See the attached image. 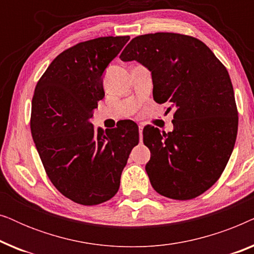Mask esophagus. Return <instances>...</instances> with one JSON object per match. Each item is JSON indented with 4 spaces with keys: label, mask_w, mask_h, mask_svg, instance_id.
I'll use <instances>...</instances> for the list:
<instances>
[{
    "label": "esophagus",
    "mask_w": 254,
    "mask_h": 254,
    "mask_svg": "<svg viewBox=\"0 0 254 254\" xmlns=\"http://www.w3.org/2000/svg\"><path fill=\"white\" fill-rule=\"evenodd\" d=\"M138 131H140V141L142 142V131H143V126L142 125L138 126Z\"/></svg>",
    "instance_id": "1"
}]
</instances>
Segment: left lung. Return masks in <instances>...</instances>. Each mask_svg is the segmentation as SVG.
<instances>
[{"label":"left lung","mask_w":254,"mask_h":254,"mask_svg":"<svg viewBox=\"0 0 254 254\" xmlns=\"http://www.w3.org/2000/svg\"><path fill=\"white\" fill-rule=\"evenodd\" d=\"M151 71L156 103L175 109L173 130L143 128L145 171L163 196L190 200L220 178L234 150L238 111L227 68L196 38L157 32L131 39L120 55Z\"/></svg>","instance_id":"obj_1"}]
</instances>
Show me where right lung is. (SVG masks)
Instances as JSON below:
<instances>
[{
  "label": "right lung",
  "mask_w": 254,
  "mask_h": 254,
  "mask_svg": "<svg viewBox=\"0 0 254 254\" xmlns=\"http://www.w3.org/2000/svg\"><path fill=\"white\" fill-rule=\"evenodd\" d=\"M128 40L100 37L76 44L52 61L34 89L30 127L45 171L62 195L83 206L116 195L138 143L134 121L105 131L90 123L105 96L103 72Z\"/></svg>",
  "instance_id": "add662e5"
}]
</instances>
